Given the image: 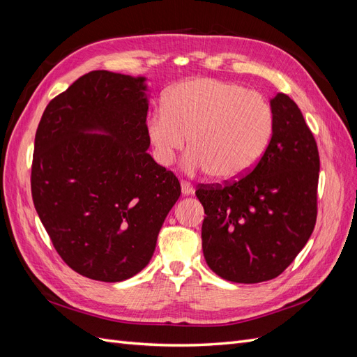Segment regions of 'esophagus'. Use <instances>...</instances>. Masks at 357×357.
Returning <instances> with one entry per match:
<instances>
[{
	"mask_svg": "<svg viewBox=\"0 0 357 357\" xmlns=\"http://www.w3.org/2000/svg\"><path fill=\"white\" fill-rule=\"evenodd\" d=\"M181 192L183 195H192V193L195 192V189H193V186L189 181H181Z\"/></svg>",
	"mask_w": 357,
	"mask_h": 357,
	"instance_id": "esophagus-1",
	"label": "esophagus"
}]
</instances>
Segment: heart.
<instances>
[{
	"instance_id": "b5f03b06",
	"label": "heart",
	"mask_w": 357,
	"mask_h": 357,
	"mask_svg": "<svg viewBox=\"0 0 357 357\" xmlns=\"http://www.w3.org/2000/svg\"><path fill=\"white\" fill-rule=\"evenodd\" d=\"M274 112L264 95L218 79H193L176 84L162 109L147 119L146 135L160 165H171L185 149L186 171H211L219 180L250 172L271 142Z\"/></svg>"
}]
</instances>
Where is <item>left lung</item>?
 <instances>
[{"label":"left lung","mask_w":357,"mask_h":357,"mask_svg":"<svg viewBox=\"0 0 357 357\" xmlns=\"http://www.w3.org/2000/svg\"><path fill=\"white\" fill-rule=\"evenodd\" d=\"M274 131L264 156L240 180L202 185V252L213 273L234 283L282 274L312 234L320 159L299 107L284 93L271 100Z\"/></svg>","instance_id":"8db88e82"}]
</instances>
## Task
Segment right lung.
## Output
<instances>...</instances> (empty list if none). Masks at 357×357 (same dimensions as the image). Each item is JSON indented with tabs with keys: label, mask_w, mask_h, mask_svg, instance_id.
<instances>
[{
	"label": "right lung",
	"mask_w": 357,
	"mask_h": 357,
	"mask_svg": "<svg viewBox=\"0 0 357 357\" xmlns=\"http://www.w3.org/2000/svg\"><path fill=\"white\" fill-rule=\"evenodd\" d=\"M146 77L96 70L53 98L36 132L31 192L58 255L105 283L138 274L181 189L147 153Z\"/></svg>",
	"instance_id": "1"
}]
</instances>
